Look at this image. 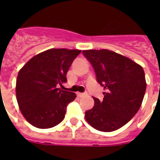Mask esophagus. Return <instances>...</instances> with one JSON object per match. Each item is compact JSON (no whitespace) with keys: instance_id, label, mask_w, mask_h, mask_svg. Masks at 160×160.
<instances>
[{"instance_id":"34e87169","label":"esophagus","mask_w":160,"mask_h":160,"mask_svg":"<svg viewBox=\"0 0 160 160\" xmlns=\"http://www.w3.org/2000/svg\"><path fill=\"white\" fill-rule=\"evenodd\" d=\"M87 94L86 93H80V92H77V95L79 96V97H83V96H85V95H86Z\"/></svg>"}]
</instances>
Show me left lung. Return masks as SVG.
<instances>
[{
	"label": "left lung",
	"instance_id": "8db88e82",
	"mask_svg": "<svg viewBox=\"0 0 160 160\" xmlns=\"http://www.w3.org/2000/svg\"><path fill=\"white\" fill-rule=\"evenodd\" d=\"M82 53L105 90L102 101L94 97L95 105L85 112V119L97 130L114 131L126 124L141 106L146 90L144 70L114 51L88 50Z\"/></svg>",
	"mask_w": 160,
	"mask_h": 160
}]
</instances>
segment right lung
Returning <instances> with one entry per match:
<instances>
[{"label":"right lung","mask_w":160,"mask_h":160,"mask_svg":"<svg viewBox=\"0 0 160 160\" xmlns=\"http://www.w3.org/2000/svg\"><path fill=\"white\" fill-rule=\"evenodd\" d=\"M79 50L51 49L32 57L19 71L16 100L26 119L39 129L57 125L65 118L76 95L57 88L66 83V74Z\"/></svg>","instance_id":"1"}]
</instances>
